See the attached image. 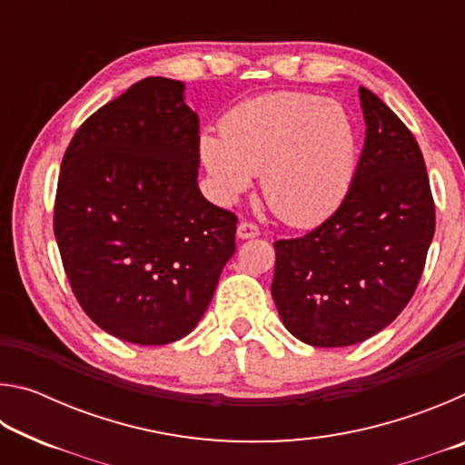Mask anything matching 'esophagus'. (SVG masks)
I'll return each instance as SVG.
<instances>
[{
	"mask_svg": "<svg viewBox=\"0 0 465 465\" xmlns=\"http://www.w3.org/2000/svg\"><path fill=\"white\" fill-rule=\"evenodd\" d=\"M258 235H261V230H258L256 223L242 222L238 225V238L240 240H252V238H258Z\"/></svg>",
	"mask_w": 465,
	"mask_h": 465,
	"instance_id": "obj_1",
	"label": "esophagus"
}]
</instances>
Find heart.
I'll use <instances>...</instances> for the list:
<instances>
[{
	"instance_id": "1",
	"label": "heart",
	"mask_w": 465,
	"mask_h": 465,
	"mask_svg": "<svg viewBox=\"0 0 465 465\" xmlns=\"http://www.w3.org/2000/svg\"><path fill=\"white\" fill-rule=\"evenodd\" d=\"M199 155L217 194L233 203L261 174L281 222L308 227L341 207L355 180L359 141L346 110L305 92H269L233 106Z\"/></svg>"
}]
</instances>
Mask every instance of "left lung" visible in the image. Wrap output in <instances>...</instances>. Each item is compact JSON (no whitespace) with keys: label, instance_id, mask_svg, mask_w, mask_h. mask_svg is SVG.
<instances>
[{"label":"left lung","instance_id":"left-lung-1","mask_svg":"<svg viewBox=\"0 0 465 465\" xmlns=\"http://www.w3.org/2000/svg\"><path fill=\"white\" fill-rule=\"evenodd\" d=\"M365 145L346 199L316 230L274 242L272 299L291 334L334 349L363 342L411 302L435 235L420 147L406 124L359 88Z\"/></svg>","mask_w":465,"mask_h":465}]
</instances>
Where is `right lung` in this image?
Masks as SVG:
<instances>
[{
	"label": "right lung",
	"mask_w": 465,
	"mask_h": 465,
	"mask_svg": "<svg viewBox=\"0 0 465 465\" xmlns=\"http://www.w3.org/2000/svg\"><path fill=\"white\" fill-rule=\"evenodd\" d=\"M199 116L184 84L145 77L98 108L63 155L54 238L94 324L133 344L199 324L235 252V217L199 191Z\"/></svg>",
	"instance_id": "add662e5"
}]
</instances>
